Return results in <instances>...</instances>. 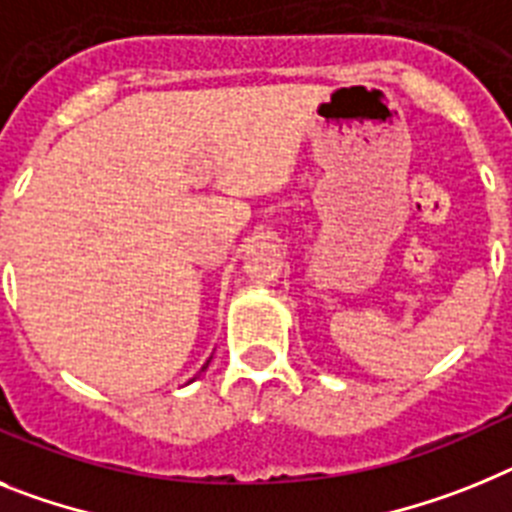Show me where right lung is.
Segmentation results:
<instances>
[{"instance_id": "right-lung-1", "label": "right lung", "mask_w": 512, "mask_h": 512, "mask_svg": "<svg viewBox=\"0 0 512 512\" xmlns=\"http://www.w3.org/2000/svg\"><path fill=\"white\" fill-rule=\"evenodd\" d=\"M208 363H211V361H208ZM208 363H206V366H203V368H201V371H206V368H208Z\"/></svg>"}]
</instances>
